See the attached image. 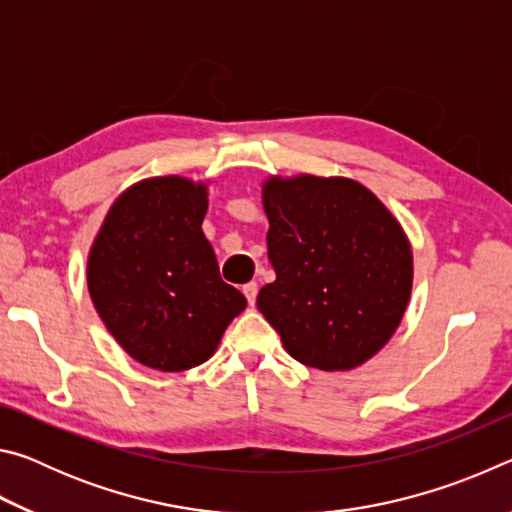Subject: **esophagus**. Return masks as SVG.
<instances>
[{"mask_svg": "<svg viewBox=\"0 0 512 512\" xmlns=\"http://www.w3.org/2000/svg\"><path fill=\"white\" fill-rule=\"evenodd\" d=\"M244 296H246V300H248V305L253 307L255 300H257V282L244 284Z\"/></svg>", "mask_w": 512, "mask_h": 512, "instance_id": "obj_1", "label": "esophagus"}]
</instances>
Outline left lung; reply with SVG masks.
<instances>
[{"instance_id":"1","label":"left lung","mask_w":512,"mask_h":512,"mask_svg":"<svg viewBox=\"0 0 512 512\" xmlns=\"http://www.w3.org/2000/svg\"><path fill=\"white\" fill-rule=\"evenodd\" d=\"M262 203L275 282L257 309L284 350L327 372L375 357L411 298L413 250L400 221L343 176H268Z\"/></svg>"}]
</instances>
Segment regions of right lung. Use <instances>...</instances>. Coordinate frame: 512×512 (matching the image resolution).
Wrapping results in <instances>:
<instances>
[{
	"instance_id": "obj_1",
	"label": "right lung",
	"mask_w": 512,
	"mask_h": 512,
	"mask_svg": "<svg viewBox=\"0 0 512 512\" xmlns=\"http://www.w3.org/2000/svg\"><path fill=\"white\" fill-rule=\"evenodd\" d=\"M207 183L155 176L124 189L88 255V291L115 341L142 366L180 372L219 348L246 309L203 235Z\"/></svg>"
}]
</instances>
